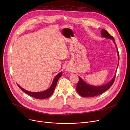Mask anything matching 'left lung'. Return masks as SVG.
Returning <instances> with one entry per match:
<instances>
[{
  "label": "left lung",
  "mask_w": 130,
  "mask_h": 130,
  "mask_svg": "<svg viewBox=\"0 0 130 130\" xmlns=\"http://www.w3.org/2000/svg\"><path fill=\"white\" fill-rule=\"evenodd\" d=\"M101 34L102 36L103 37L111 39L114 42L116 47H117V53H118V60H119L118 65H119V51L118 50L117 45L115 44V43L114 42V39L113 37H112L111 35H110V34H109L105 29H102ZM115 76H116V74H115L114 77L110 82H108L106 84L101 85V86H93L89 84H87L79 76H78L79 81L78 83L77 84L76 91L80 96L83 97L87 98V97H94L95 96H97V95H100L103 93L105 92L106 91H107L108 89H109V88L111 87V86L112 85V84L114 83Z\"/></svg>",
  "instance_id": "obj_1"
}]
</instances>
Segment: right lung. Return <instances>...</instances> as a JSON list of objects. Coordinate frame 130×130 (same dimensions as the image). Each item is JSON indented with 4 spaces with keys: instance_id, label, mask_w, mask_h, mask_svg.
Here are the masks:
<instances>
[{
    "instance_id": "obj_1",
    "label": "right lung",
    "mask_w": 130,
    "mask_h": 130,
    "mask_svg": "<svg viewBox=\"0 0 130 130\" xmlns=\"http://www.w3.org/2000/svg\"><path fill=\"white\" fill-rule=\"evenodd\" d=\"M61 75H62V72H61L59 73H58L57 75L55 77V78L53 81V83L48 89H47V90H46L44 91H42V92H32L28 91L24 89L23 88H22L21 86H20L18 84H17V85L24 92H25L27 94L30 95V96H31L35 98V99H45L46 98H50L51 95L53 94L54 90H55V87L56 86L58 80L61 76Z\"/></svg>"
}]
</instances>
